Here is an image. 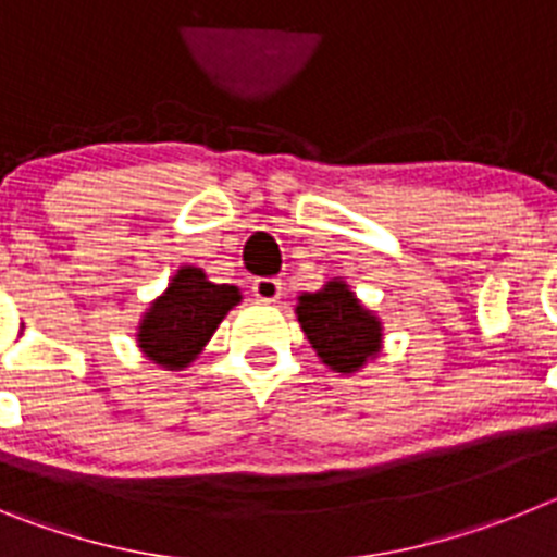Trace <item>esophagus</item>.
I'll use <instances>...</instances> for the list:
<instances>
[{
	"mask_svg": "<svg viewBox=\"0 0 557 557\" xmlns=\"http://www.w3.org/2000/svg\"><path fill=\"white\" fill-rule=\"evenodd\" d=\"M253 295H256V301L275 304L278 298H282V282H278V278H256Z\"/></svg>",
	"mask_w": 557,
	"mask_h": 557,
	"instance_id": "obj_1",
	"label": "esophagus"
}]
</instances>
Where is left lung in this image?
<instances>
[{
    "label": "left lung",
    "instance_id": "left-lung-1",
    "mask_svg": "<svg viewBox=\"0 0 557 557\" xmlns=\"http://www.w3.org/2000/svg\"><path fill=\"white\" fill-rule=\"evenodd\" d=\"M295 314L314 354L334 373H357L382 351V321L362 307L343 278H332L318 293L298 295Z\"/></svg>",
    "mask_w": 557,
    "mask_h": 557
}]
</instances>
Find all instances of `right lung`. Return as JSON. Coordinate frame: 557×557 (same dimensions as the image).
<instances>
[{
	"label": "right lung",
	"mask_w": 557,
	"mask_h": 557,
	"mask_svg": "<svg viewBox=\"0 0 557 557\" xmlns=\"http://www.w3.org/2000/svg\"><path fill=\"white\" fill-rule=\"evenodd\" d=\"M239 301V287L209 282L203 270L184 264L141 314L136 343L141 354L164 371H184Z\"/></svg>",
	"instance_id": "obj_1"
}]
</instances>
